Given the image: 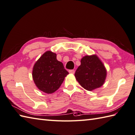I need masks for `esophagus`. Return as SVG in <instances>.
Segmentation results:
<instances>
[{"label": "esophagus", "mask_w": 135, "mask_h": 135, "mask_svg": "<svg viewBox=\"0 0 135 135\" xmlns=\"http://www.w3.org/2000/svg\"><path fill=\"white\" fill-rule=\"evenodd\" d=\"M69 73H71V74H74L75 73V70H70V71H69Z\"/></svg>", "instance_id": "esophagus-1"}]
</instances>
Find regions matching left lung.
<instances>
[{"label": "left lung", "instance_id": "1", "mask_svg": "<svg viewBox=\"0 0 135 135\" xmlns=\"http://www.w3.org/2000/svg\"><path fill=\"white\" fill-rule=\"evenodd\" d=\"M81 64L75 73L80 86L88 91L101 87L106 78V70L98 56H85L81 59Z\"/></svg>", "mask_w": 135, "mask_h": 135}]
</instances>
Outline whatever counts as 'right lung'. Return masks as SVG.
<instances>
[{
    "label": "right lung",
    "instance_id": "add662e5",
    "mask_svg": "<svg viewBox=\"0 0 135 135\" xmlns=\"http://www.w3.org/2000/svg\"><path fill=\"white\" fill-rule=\"evenodd\" d=\"M68 72L63 64L56 59V54L46 51L34 64L32 71L33 79L38 89L47 94L58 90Z\"/></svg>",
    "mask_w": 135,
    "mask_h": 135
}]
</instances>
